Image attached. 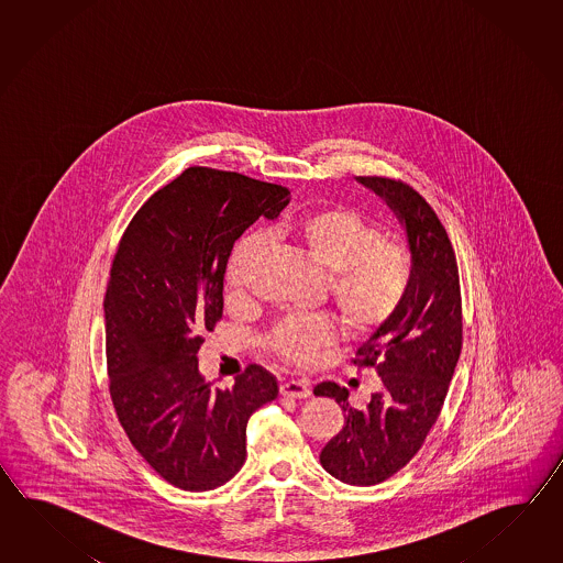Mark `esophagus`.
Returning <instances> with one entry per match:
<instances>
[{"mask_svg": "<svg viewBox=\"0 0 563 563\" xmlns=\"http://www.w3.org/2000/svg\"><path fill=\"white\" fill-rule=\"evenodd\" d=\"M279 393L291 398H308L310 396V384L306 380H286L279 386Z\"/></svg>", "mask_w": 563, "mask_h": 563, "instance_id": "esophagus-1", "label": "esophagus"}]
</instances>
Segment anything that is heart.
I'll return each instance as SVG.
<instances>
[{"instance_id": "obj_1", "label": "heart", "mask_w": 563, "mask_h": 563, "mask_svg": "<svg viewBox=\"0 0 563 563\" xmlns=\"http://www.w3.org/2000/svg\"><path fill=\"white\" fill-rule=\"evenodd\" d=\"M328 276V294L342 322L366 334L393 320L407 298L412 262L402 245L383 240L380 229L347 207H323L269 231ZM264 238L241 241L229 262L228 286L241 294L264 253ZM335 342L334 323L322 316L277 323L269 346L294 364H310Z\"/></svg>"}]
</instances>
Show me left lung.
I'll use <instances>...</instances> for the list:
<instances>
[{
    "label": "left lung",
    "instance_id": "8db88e82",
    "mask_svg": "<svg viewBox=\"0 0 563 563\" xmlns=\"http://www.w3.org/2000/svg\"><path fill=\"white\" fill-rule=\"evenodd\" d=\"M376 192L405 229L412 262L407 298L393 320L380 325L352 360L372 368L383 388L364 408H352L347 390L318 384L346 412L342 431L320 453L332 477L368 487L393 477L417 455L441 412L461 354V286L455 252L431 205L400 180L356 177Z\"/></svg>",
    "mask_w": 563,
    "mask_h": 563
}]
</instances>
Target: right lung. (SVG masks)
Masks as SVG:
<instances>
[{"mask_svg":"<svg viewBox=\"0 0 563 563\" xmlns=\"http://www.w3.org/2000/svg\"><path fill=\"white\" fill-rule=\"evenodd\" d=\"M282 185L191 167L132 217L104 298L110 396L132 446L170 485L221 487L245 463V427L276 398L252 364L228 390L199 372L201 332L223 316L229 255L245 229L289 203Z\"/></svg>","mask_w":563,"mask_h":563,"instance_id":"obj_1","label":"right lung"}]
</instances>
